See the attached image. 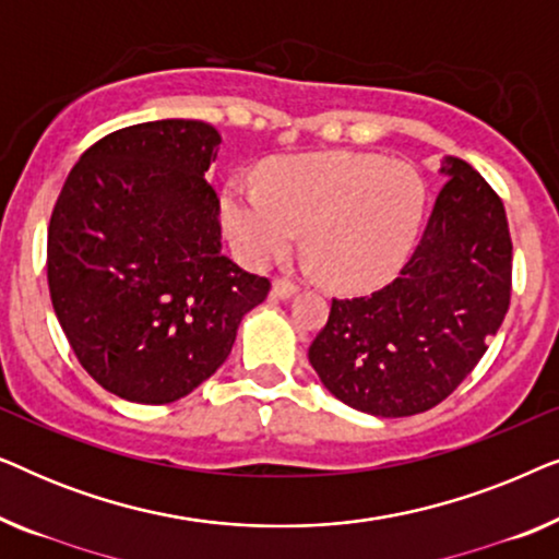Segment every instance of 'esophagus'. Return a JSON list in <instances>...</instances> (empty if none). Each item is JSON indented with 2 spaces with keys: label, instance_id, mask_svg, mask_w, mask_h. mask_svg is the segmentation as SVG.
Returning a JSON list of instances; mask_svg holds the SVG:
<instances>
[{
  "label": "esophagus",
  "instance_id": "34e87169",
  "mask_svg": "<svg viewBox=\"0 0 559 559\" xmlns=\"http://www.w3.org/2000/svg\"><path fill=\"white\" fill-rule=\"evenodd\" d=\"M297 293V287L293 285V282H287V280H274L272 282V297L274 300H287V297H293Z\"/></svg>",
  "mask_w": 559,
  "mask_h": 559
}]
</instances>
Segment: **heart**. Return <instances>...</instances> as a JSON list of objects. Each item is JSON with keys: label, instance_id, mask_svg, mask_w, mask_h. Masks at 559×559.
<instances>
[{"label": "heart", "instance_id": "1", "mask_svg": "<svg viewBox=\"0 0 559 559\" xmlns=\"http://www.w3.org/2000/svg\"><path fill=\"white\" fill-rule=\"evenodd\" d=\"M427 188L404 163L358 152H318L277 159L264 186L231 180L221 218L236 254L264 266L305 247L328 285L371 287L400 270L425 216Z\"/></svg>", "mask_w": 559, "mask_h": 559}]
</instances>
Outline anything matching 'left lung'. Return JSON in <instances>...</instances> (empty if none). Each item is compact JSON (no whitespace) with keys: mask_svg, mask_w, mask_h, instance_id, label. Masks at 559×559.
<instances>
[{"mask_svg":"<svg viewBox=\"0 0 559 559\" xmlns=\"http://www.w3.org/2000/svg\"><path fill=\"white\" fill-rule=\"evenodd\" d=\"M400 277L366 297H333L310 364L328 392L377 417L432 409L476 369L511 300L501 198L461 157Z\"/></svg>","mask_w":559,"mask_h":559,"instance_id":"left-lung-1","label":"left lung"}]
</instances>
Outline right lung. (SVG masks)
<instances>
[{
    "instance_id": "1",
    "label": "right lung",
    "mask_w": 559,
    "mask_h": 559,
    "mask_svg": "<svg viewBox=\"0 0 559 559\" xmlns=\"http://www.w3.org/2000/svg\"><path fill=\"white\" fill-rule=\"evenodd\" d=\"M205 121L124 127L83 152L48 226L58 323L106 392L170 404L213 377L270 280L221 254Z\"/></svg>"
}]
</instances>
